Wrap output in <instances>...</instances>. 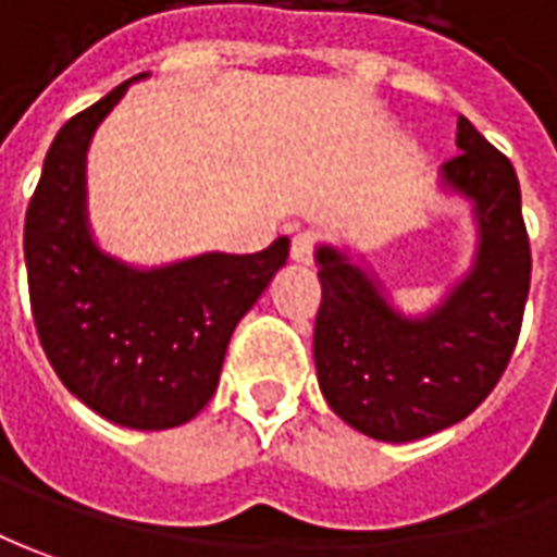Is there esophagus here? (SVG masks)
Masks as SVG:
<instances>
[{
  "label": "esophagus",
  "mask_w": 557,
  "mask_h": 557,
  "mask_svg": "<svg viewBox=\"0 0 557 557\" xmlns=\"http://www.w3.org/2000/svg\"><path fill=\"white\" fill-rule=\"evenodd\" d=\"M289 256H293V262L310 264V259H313V237L310 234H295Z\"/></svg>",
  "instance_id": "34e87169"
}]
</instances>
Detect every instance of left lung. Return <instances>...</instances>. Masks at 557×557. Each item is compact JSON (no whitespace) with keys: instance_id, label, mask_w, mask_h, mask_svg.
I'll use <instances>...</instances> for the list:
<instances>
[{"instance_id":"obj_1","label":"left lung","mask_w":557,"mask_h":557,"mask_svg":"<svg viewBox=\"0 0 557 557\" xmlns=\"http://www.w3.org/2000/svg\"><path fill=\"white\" fill-rule=\"evenodd\" d=\"M457 149L438 188L472 207L475 256L436 308L403 313L347 249L317 244L313 252L323 286L313 329L320 389L347 426L377 442H414L472 414L521 332L531 244L516 168L463 115Z\"/></svg>"}]
</instances>
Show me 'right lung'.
<instances>
[{"label": "right lung", "mask_w": 557, "mask_h": 557, "mask_svg": "<svg viewBox=\"0 0 557 557\" xmlns=\"http://www.w3.org/2000/svg\"><path fill=\"white\" fill-rule=\"evenodd\" d=\"M146 75L60 127L26 210L24 259L36 332L63 387L119 426L170 430L210 403L231 335L286 264L289 237L252 256L200 252L158 268L100 249L88 222V146Z\"/></svg>", "instance_id": "right-lung-1"}]
</instances>
